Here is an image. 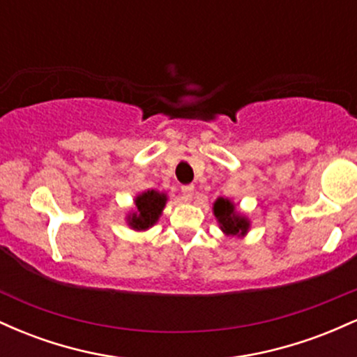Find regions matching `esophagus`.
I'll use <instances>...</instances> for the list:
<instances>
[{"label": "esophagus", "mask_w": 357, "mask_h": 357, "mask_svg": "<svg viewBox=\"0 0 357 357\" xmlns=\"http://www.w3.org/2000/svg\"><path fill=\"white\" fill-rule=\"evenodd\" d=\"M192 192H195V186H192V184H186V186H181L183 202H191Z\"/></svg>", "instance_id": "obj_1"}]
</instances>
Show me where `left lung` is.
Here are the masks:
<instances>
[{
	"mask_svg": "<svg viewBox=\"0 0 357 357\" xmlns=\"http://www.w3.org/2000/svg\"><path fill=\"white\" fill-rule=\"evenodd\" d=\"M213 213L218 220L221 231L228 236H243L247 235L250 221L247 216L236 211L235 204L228 198H218L213 203Z\"/></svg>",
	"mask_w": 357,
	"mask_h": 357,
	"instance_id": "obj_1",
	"label": "left lung"
}]
</instances>
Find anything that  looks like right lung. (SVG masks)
<instances>
[{
	"instance_id": "right-lung-1",
	"label": "right lung",
	"mask_w": 357,
	"mask_h": 357,
	"mask_svg": "<svg viewBox=\"0 0 357 357\" xmlns=\"http://www.w3.org/2000/svg\"><path fill=\"white\" fill-rule=\"evenodd\" d=\"M167 195L155 190L144 191L136 198V211L127 216V223L137 231H144L158 223L159 216L165 210Z\"/></svg>"
}]
</instances>
